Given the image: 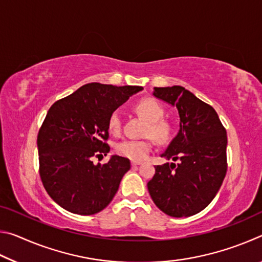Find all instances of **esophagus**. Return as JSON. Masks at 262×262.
I'll return each instance as SVG.
<instances>
[{"label":"esophagus","mask_w":262,"mask_h":262,"mask_svg":"<svg viewBox=\"0 0 262 262\" xmlns=\"http://www.w3.org/2000/svg\"><path fill=\"white\" fill-rule=\"evenodd\" d=\"M140 164H141V162H136V161H133L132 162V165L133 166H137V165H140Z\"/></svg>","instance_id":"34e87169"}]
</instances>
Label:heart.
Masks as SVG:
<instances>
[{
    "label": "heart",
    "instance_id": "obj_1",
    "mask_svg": "<svg viewBox=\"0 0 262 262\" xmlns=\"http://www.w3.org/2000/svg\"><path fill=\"white\" fill-rule=\"evenodd\" d=\"M135 110L149 122L145 135L151 136L161 144L171 141L173 136V126L170 121L162 119L164 117V108L158 101L152 98H144L136 104ZM108 130L113 135L120 134L121 115L118 111L110 115ZM151 148L152 142L150 140H125L115 145V151L132 161H143L151 151Z\"/></svg>",
    "mask_w": 262,
    "mask_h": 262
}]
</instances>
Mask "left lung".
<instances>
[{"mask_svg":"<svg viewBox=\"0 0 262 262\" xmlns=\"http://www.w3.org/2000/svg\"><path fill=\"white\" fill-rule=\"evenodd\" d=\"M156 98L176 106L179 132L161 156L179 163L155 166L148 190L159 209L188 217L209 205L227 173V130L216 111L185 88H154Z\"/></svg>","mask_w":262,"mask_h":262,"instance_id":"obj_1","label":"left lung"}]
</instances>
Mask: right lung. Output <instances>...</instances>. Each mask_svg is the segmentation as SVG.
<instances>
[{"mask_svg":"<svg viewBox=\"0 0 262 262\" xmlns=\"http://www.w3.org/2000/svg\"><path fill=\"white\" fill-rule=\"evenodd\" d=\"M141 90L89 83L48 110L37 139L39 173L48 195L63 209L94 215L112 201L129 159L113 155L95 165L92 158L110 151V115Z\"/></svg>","mask_w":262,"mask_h":262,"instance_id":"obj_1","label":"right lung"}]
</instances>
